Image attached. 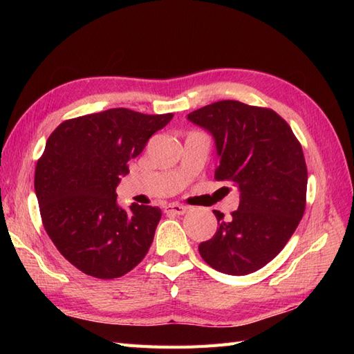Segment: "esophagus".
Instances as JSON below:
<instances>
[{"label": "esophagus", "instance_id": "esophagus-1", "mask_svg": "<svg viewBox=\"0 0 354 354\" xmlns=\"http://www.w3.org/2000/svg\"><path fill=\"white\" fill-rule=\"evenodd\" d=\"M187 207L181 204H169L165 205V213H171V214H185L187 213Z\"/></svg>", "mask_w": 354, "mask_h": 354}]
</instances>
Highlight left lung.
Wrapping results in <instances>:
<instances>
[{
  "instance_id": "8db88e82",
  "label": "left lung",
  "mask_w": 354,
  "mask_h": 354,
  "mask_svg": "<svg viewBox=\"0 0 354 354\" xmlns=\"http://www.w3.org/2000/svg\"><path fill=\"white\" fill-rule=\"evenodd\" d=\"M187 118L213 135L219 156L214 178L240 192L230 221L213 212L219 228L199 245L201 257L223 274L255 272L277 257L304 214L303 147L290 126L268 108L221 100Z\"/></svg>"
}]
</instances>
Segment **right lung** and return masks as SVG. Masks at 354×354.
<instances>
[{"label":"right lung","mask_w":354,"mask_h":354,"mask_svg":"<svg viewBox=\"0 0 354 354\" xmlns=\"http://www.w3.org/2000/svg\"><path fill=\"white\" fill-rule=\"evenodd\" d=\"M171 118L114 108L65 120L48 137L35 171L42 223L57 251L84 274L118 278L147 254L161 209H124L115 189Z\"/></svg>","instance_id":"obj_1"}]
</instances>
